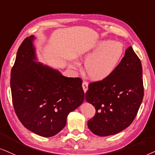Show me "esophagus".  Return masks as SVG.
<instances>
[{"mask_svg": "<svg viewBox=\"0 0 155 155\" xmlns=\"http://www.w3.org/2000/svg\"><path fill=\"white\" fill-rule=\"evenodd\" d=\"M88 83L87 81H84L83 83H82V88L84 91V92H86V91L88 90Z\"/></svg>", "mask_w": 155, "mask_h": 155, "instance_id": "1", "label": "esophagus"}]
</instances>
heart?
<instances>
[{
  "mask_svg": "<svg viewBox=\"0 0 155 155\" xmlns=\"http://www.w3.org/2000/svg\"><path fill=\"white\" fill-rule=\"evenodd\" d=\"M123 53L120 42L104 40L80 55L86 59L84 69L91 79L101 80L108 77L117 67Z\"/></svg>",
  "mask_w": 155,
  "mask_h": 155,
  "instance_id": "b5f03b06",
  "label": "heart"
}]
</instances>
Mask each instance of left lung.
<instances>
[{"mask_svg": "<svg viewBox=\"0 0 155 155\" xmlns=\"http://www.w3.org/2000/svg\"><path fill=\"white\" fill-rule=\"evenodd\" d=\"M143 96L141 61L130 47L110 75L88 84L86 100L96 109L88 128L104 137L123 130L135 118Z\"/></svg>", "mask_w": 155, "mask_h": 155, "instance_id": "left-lung-1", "label": "left lung"}]
</instances>
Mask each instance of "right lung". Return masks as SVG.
<instances>
[{"instance_id":"obj_1","label":"right lung","mask_w":155,"mask_h":155,"mask_svg":"<svg viewBox=\"0 0 155 155\" xmlns=\"http://www.w3.org/2000/svg\"><path fill=\"white\" fill-rule=\"evenodd\" d=\"M33 38H26L18 48L10 74L12 101L27 129L42 137H52L65 127L68 114L84 101L82 79L66 77L35 62Z\"/></svg>"}]
</instances>
